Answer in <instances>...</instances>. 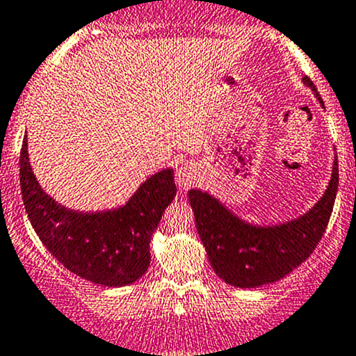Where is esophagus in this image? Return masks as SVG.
Wrapping results in <instances>:
<instances>
[{
	"label": "esophagus",
	"instance_id": "obj_1",
	"mask_svg": "<svg viewBox=\"0 0 356 356\" xmlns=\"http://www.w3.org/2000/svg\"><path fill=\"white\" fill-rule=\"evenodd\" d=\"M197 166L192 163L181 164V166H178L177 171H175V181H177V185L181 190H188L190 186H193V183H197Z\"/></svg>",
	"mask_w": 356,
	"mask_h": 356
}]
</instances>
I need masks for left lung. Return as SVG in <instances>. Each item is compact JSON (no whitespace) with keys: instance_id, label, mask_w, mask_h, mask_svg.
Returning a JSON list of instances; mask_svg holds the SVG:
<instances>
[{"instance_id":"8db88e82","label":"left lung","mask_w":356,"mask_h":356,"mask_svg":"<svg viewBox=\"0 0 356 356\" xmlns=\"http://www.w3.org/2000/svg\"><path fill=\"white\" fill-rule=\"evenodd\" d=\"M302 83L311 88L324 108L314 83L307 76L302 78ZM338 156L334 154L331 178L323 197L307 212L277 224L248 222L209 192L188 190L198 236L213 271L225 284L256 289L278 282L296 270L323 238L338 193Z\"/></svg>"}]
</instances>
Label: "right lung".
I'll list each match as a JSON object with an SVG mask.
<instances>
[{
  "label": "right lung",
  "mask_w": 356,
  "mask_h": 356,
  "mask_svg": "<svg viewBox=\"0 0 356 356\" xmlns=\"http://www.w3.org/2000/svg\"><path fill=\"white\" fill-rule=\"evenodd\" d=\"M20 185L30 224L51 254L78 277L105 286L131 285L146 273L151 238L177 197L173 168H164L115 209L86 212L66 207L37 181L26 136L20 154Z\"/></svg>",
  "instance_id": "obj_1"
}]
</instances>
